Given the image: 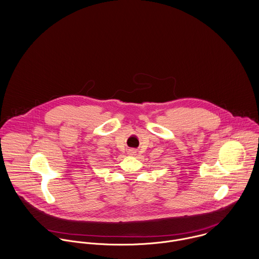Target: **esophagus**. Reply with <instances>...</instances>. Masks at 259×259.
Masks as SVG:
<instances>
[{
    "mask_svg": "<svg viewBox=\"0 0 259 259\" xmlns=\"http://www.w3.org/2000/svg\"><path fill=\"white\" fill-rule=\"evenodd\" d=\"M128 155L130 156H135L136 155V151L135 150H130L128 151Z\"/></svg>",
    "mask_w": 259,
    "mask_h": 259,
    "instance_id": "1",
    "label": "esophagus"
}]
</instances>
